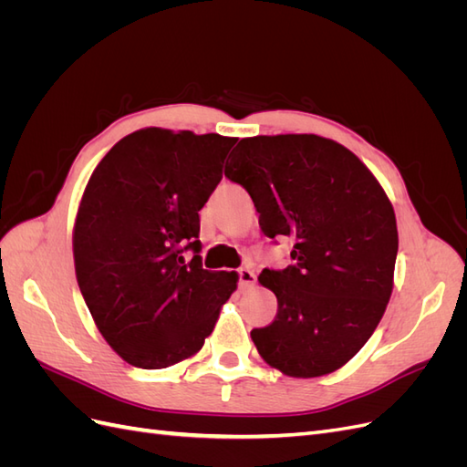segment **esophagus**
<instances>
[{
  "label": "esophagus",
  "instance_id": "obj_1",
  "mask_svg": "<svg viewBox=\"0 0 467 467\" xmlns=\"http://www.w3.org/2000/svg\"><path fill=\"white\" fill-rule=\"evenodd\" d=\"M237 278H239V286H242V288L253 286V285H255V280H257L255 273H253L251 268H239Z\"/></svg>",
  "mask_w": 467,
  "mask_h": 467
}]
</instances>
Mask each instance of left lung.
Returning a JSON list of instances; mask_svg holds the SVG:
<instances>
[{"label": "left lung", "mask_w": 467, "mask_h": 467, "mask_svg": "<svg viewBox=\"0 0 467 467\" xmlns=\"http://www.w3.org/2000/svg\"><path fill=\"white\" fill-rule=\"evenodd\" d=\"M225 161L273 242L290 237L292 265L263 268L278 312L251 338L266 364L317 378L347 364L372 337L393 290V206L355 153L316 134L244 138Z\"/></svg>", "instance_id": "8db88e82"}]
</instances>
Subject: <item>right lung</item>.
I'll return each mask as SVG.
<instances>
[{
	"instance_id": "1",
	"label": "right lung",
	"mask_w": 467,
	"mask_h": 467,
	"mask_svg": "<svg viewBox=\"0 0 467 467\" xmlns=\"http://www.w3.org/2000/svg\"><path fill=\"white\" fill-rule=\"evenodd\" d=\"M235 140L136 130L109 150L81 196L78 285L105 341L136 368L196 355L237 288L235 273L206 271L199 255V210Z\"/></svg>"
}]
</instances>
